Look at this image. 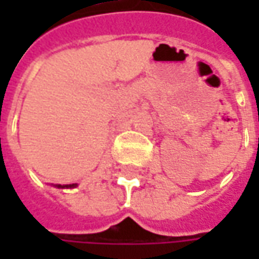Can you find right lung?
Segmentation results:
<instances>
[{
    "label": "right lung",
    "mask_w": 259,
    "mask_h": 259,
    "mask_svg": "<svg viewBox=\"0 0 259 259\" xmlns=\"http://www.w3.org/2000/svg\"><path fill=\"white\" fill-rule=\"evenodd\" d=\"M76 184H63V186H62V184H57V187H62V189H65V187H75Z\"/></svg>",
    "instance_id": "obj_1"
}]
</instances>
